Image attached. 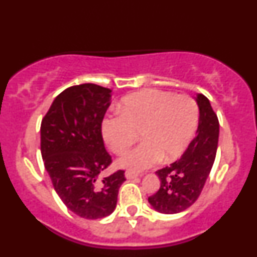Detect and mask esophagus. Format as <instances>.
I'll return each instance as SVG.
<instances>
[{
	"instance_id": "1",
	"label": "esophagus",
	"mask_w": 257,
	"mask_h": 257,
	"mask_svg": "<svg viewBox=\"0 0 257 257\" xmlns=\"http://www.w3.org/2000/svg\"><path fill=\"white\" fill-rule=\"evenodd\" d=\"M124 175H125V177H127V179H129V180H130V179H136V177L138 176L137 173H135L134 171H130V170L125 171Z\"/></svg>"
}]
</instances>
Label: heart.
<instances>
[{
	"instance_id": "1",
	"label": "heart",
	"mask_w": 257,
	"mask_h": 257,
	"mask_svg": "<svg viewBox=\"0 0 257 257\" xmlns=\"http://www.w3.org/2000/svg\"><path fill=\"white\" fill-rule=\"evenodd\" d=\"M119 114L105 116L102 135L111 151L121 155L119 164L133 171L149 169L162 160L179 157L192 141L199 122V106L189 95L148 88L125 96Z\"/></svg>"
}]
</instances>
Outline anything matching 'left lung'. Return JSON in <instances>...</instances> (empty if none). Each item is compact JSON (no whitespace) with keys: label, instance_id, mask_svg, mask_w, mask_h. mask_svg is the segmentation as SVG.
<instances>
[{"label":"left lung","instance_id":"left-lung-1","mask_svg":"<svg viewBox=\"0 0 257 257\" xmlns=\"http://www.w3.org/2000/svg\"><path fill=\"white\" fill-rule=\"evenodd\" d=\"M200 119L198 134L180 160L156 171L160 190L148 198L153 208L162 213L184 211L197 201L216 158L219 121L207 96L198 94Z\"/></svg>","mask_w":257,"mask_h":257}]
</instances>
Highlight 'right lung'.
Instances as JSON below:
<instances>
[{
	"instance_id": "obj_1",
	"label": "right lung",
	"mask_w": 257,
	"mask_h": 257,
	"mask_svg": "<svg viewBox=\"0 0 257 257\" xmlns=\"http://www.w3.org/2000/svg\"><path fill=\"white\" fill-rule=\"evenodd\" d=\"M110 93L92 83L68 87L56 96L41 121V156L54 189L65 206L85 219L112 213L125 181L122 170L99 181L112 163L101 129Z\"/></svg>"
}]
</instances>
